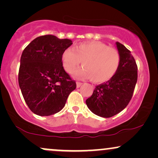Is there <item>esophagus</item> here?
Instances as JSON below:
<instances>
[{"label": "esophagus", "instance_id": "esophagus-1", "mask_svg": "<svg viewBox=\"0 0 158 158\" xmlns=\"http://www.w3.org/2000/svg\"><path fill=\"white\" fill-rule=\"evenodd\" d=\"M81 85H82V83H81V82H79V81H77V88H79V87H80Z\"/></svg>", "mask_w": 158, "mask_h": 158}]
</instances>
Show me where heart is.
<instances>
[{"instance_id":"obj_1","label":"heart","mask_w":158,"mask_h":158,"mask_svg":"<svg viewBox=\"0 0 158 158\" xmlns=\"http://www.w3.org/2000/svg\"><path fill=\"white\" fill-rule=\"evenodd\" d=\"M63 66L71 73L81 64L84 68L76 70V77L90 78L95 83L110 80L117 73L120 64V56L115 49L100 41H87L68 48L61 55Z\"/></svg>"}]
</instances>
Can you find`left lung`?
<instances>
[{
	"label": "left lung",
	"instance_id": "obj_1",
	"mask_svg": "<svg viewBox=\"0 0 158 158\" xmlns=\"http://www.w3.org/2000/svg\"><path fill=\"white\" fill-rule=\"evenodd\" d=\"M120 64L110 80L96 86L86 99L88 108L96 115L108 118L124 109L131 100L137 80V66L131 52L117 41Z\"/></svg>",
	"mask_w": 158,
	"mask_h": 158
}]
</instances>
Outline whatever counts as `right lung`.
Segmentation results:
<instances>
[{
	"label": "right lung",
	"mask_w": 158,
	"mask_h": 158,
	"mask_svg": "<svg viewBox=\"0 0 158 158\" xmlns=\"http://www.w3.org/2000/svg\"><path fill=\"white\" fill-rule=\"evenodd\" d=\"M73 42L55 35L39 36L23 50L19 84L30 109L39 116H50L64 108L77 88L62 66L61 55Z\"/></svg>",
	"instance_id": "obj_1"
}]
</instances>
